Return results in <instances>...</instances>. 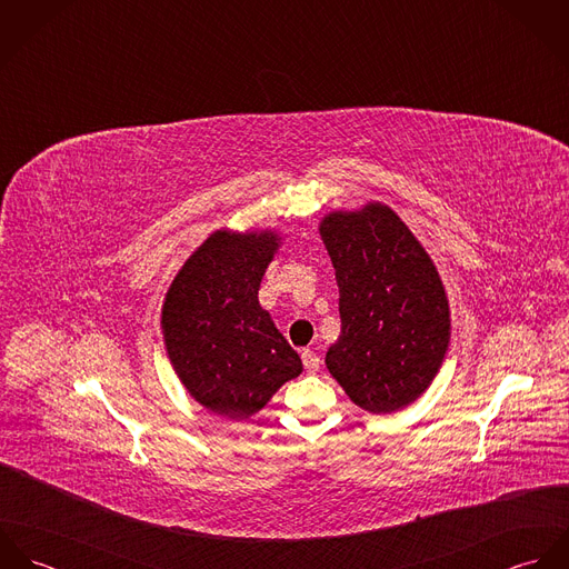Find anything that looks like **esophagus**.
Instances as JSON below:
<instances>
[{
    "mask_svg": "<svg viewBox=\"0 0 569 569\" xmlns=\"http://www.w3.org/2000/svg\"><path fill=\"white\" fill-rule=\"evenodd\" d=\"M302 363L307 372H318L320 370V357L313 350H302Z\"/></svg>",
    "mask_w": 569,
    "mask_h": 569,
    "instance_id": "obj_1",
    "label": "esophagus"
}]
</instances>
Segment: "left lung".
I'll use <instances>...</instances> for the list:
<instances>
[{
  "instance_id": "obj_1",
  "label": "left lung",
  "mask_w": 569,
  "mask_h": 569,
  "mask_svg": "<svg viewBox=\"0 0 569 569\" xmlns=\"http://www.w3.org/2000/svg\"><path fill=\"white\" fill-rule=\"evenodd\" d=\"M320 237L341 316L326 352L328 372L370 413L411 406L433 383L451 343L449 298L431 256L381 201L328 212Z\"/></svg>"
}]
</instances>
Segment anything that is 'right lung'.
I'll return each instance as SVG.
<instances>
[{"label": "right lung", "instance_id": "1", "mask_svg": "<svg viewBox=\"0 0 569 569\" xmlns=\"http://www.w3.org/2000/svg\"><path fill=\"white\" fill-rule=\"evenodd\" d=\"M282 237L221 228L172 278L162 305L163 348L188 395L208 411L247 420L302 372L298 352L258 302Z\"/></svg>", "mask_w": 569, "mask_h": 569}]
</instances>
